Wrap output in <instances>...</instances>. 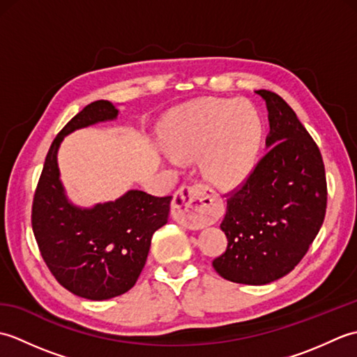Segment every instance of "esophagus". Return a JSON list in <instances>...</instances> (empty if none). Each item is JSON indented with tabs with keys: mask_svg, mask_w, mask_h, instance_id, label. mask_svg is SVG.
Listing matches in <instances>:
<instances>
[{
	"mask_svg": "<svg viewBox=\"0 0 357 357\" xmlns=\"http://www.w3.org/2000/svg\"><path fill=\"white\" fill-rule=\"evenodd\" d=\"M172 215L185 229H202L216 216L213 193L204 184L179 187L172 202Z\"/></svg>",
	"mask_w": 357,
	"mask_h": 357,
	"instance_id": "34e87169",
	"label": "esophagus"
}]
</instances>
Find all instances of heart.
<instances>
[{"label":"heart","instance_id":"b5f03b06","mask_svg":"<svg viewBox=\"0 0 357 357\" xmlns=\"http://www.w3.org/2000/svg\"><path fill=\"white\" fill-rule=\"evenodd\" d=\"M164 141L170 153L183 161L202 153L206 178L219 187H233L256 162L262 121L247 101L201 100L170 113Z\"/></svg>","mask_w":357,"mask_h":357}]
</instances>
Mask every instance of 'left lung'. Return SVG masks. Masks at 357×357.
Wrapping results in <instances>:
<instances>
[{
  "label": "left lung",
  "mask_w": 357,
  "mask_h": 357,
  "mask_svg": "<svg viewBox=\"0 0 357 357\" xmlns=\"http://www.w3.org/2000/svg\"><path fill=\"white\" fill-rule=\"evenodd\" d=\"M267 151L236 190L221 222L229 244L213 261L224 279L265 285L288 275L319 233L327 208V179L319 147L293 109L270 90Z\"/></svg>",
  "instance_id": "8db88e82"
}]
</instances>
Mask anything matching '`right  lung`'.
Returning a JSON list of instances; mask_svg holds the SVG:
<instances>
[{
  "mask_svg": "<svg viewBox=\"0 0 357 357\" xmlns=\"http://www.w3.org/2000/svg\"><path fill=\"white\" fill-rule=\"evenodd\" d=\"M109 101L86 105L56 135L38 181L32 229L43 259L66 290L90 301L124 294L146 265L153 233L167 224L172 196L128 190L116 201L81 208L69 202L56 155L64 136L118 116Z\"/></svg>",
  "mask_w": 357,
  "mask_h": 357,
  "instance_id": "obj_1",
  "label": "right lung"
}]
</instances>
